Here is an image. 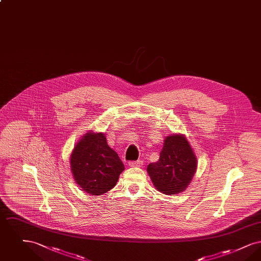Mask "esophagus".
<instances>
[{
    "mask_svg": "<svg viewBox=\"0 0 261 261\" xmlns=\"http://www.w3.org/2000/svg\"><path fill=\"white\" fill-rule=\"evenodd\" d=\"M129 166L130 167H140V166H142V164H143V161H141V160H139V161H133V162H129Z\"/></svg>",
    "mask_w": 261,
    "mask_h": 261,
    "instance_id": "esophagus-1",
    "label": "esophagus"
}]
</instances>
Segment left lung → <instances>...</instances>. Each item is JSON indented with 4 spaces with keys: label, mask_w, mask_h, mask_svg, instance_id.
Wrapping results in <instances>:
<instances>
[{
    "label": "left lung",
    "mask_w": 261,
    "mask_h": 261,
    "mask_svg": "<svg viewBox=\"0 0 261 261\" xmlns=\"http://www.w3.org/2000/svg\"><path fill=\"white\" fill-rule=\"evenodd\" d=\"M197 159L186 138L166 137L160 160L148 165L154 187L163 194L176 195L186 189L197 169Z\"/></svg>",
    "instance_id": "obj_1"
}]
</instances>
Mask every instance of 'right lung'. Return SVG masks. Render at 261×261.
I'll return each mask as SVG.
<instances>
[{"label":"right lung","instance_id":"obj_1","mask_svg":"<svg viewBox=\"0 0 261 261\" xmlns=\"http://www.w3.org/2000/svg\"><path fill=\"white\" fill-rule=\"evenodd\" d=\"M76 183L88 194L99 196L116 185L124 164L111 149L102 133H88L75 146L70 156Z\"/></svg>","mask_w":261,"mask_h":261}]
</instances>
